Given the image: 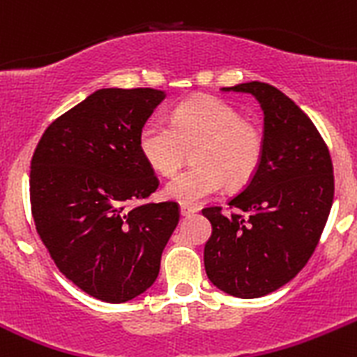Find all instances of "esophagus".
<instances>
[{"label": "esophagus", "instance_id": "1", "mask_svg": "<svg viewBox=\"0 0 357 357\" xmlns=\"http://www.w3.org/2000/svg\"><path fill=\"white\" fill-rule=\"evenodd\" d=\"M179 211H181V216H192L193 213H197V207L188 206V204H181V206H179Z\"/></svg>", "mask_w": 357, "mask_h": 357}]
</instances>
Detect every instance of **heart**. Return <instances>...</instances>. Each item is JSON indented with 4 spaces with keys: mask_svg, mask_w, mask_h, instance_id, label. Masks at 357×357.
Listing matches in <instances>:
<instances>
[{
    "mask_svg": "<svg viewBox=\"0 0 357 357\" xmlns=\"http://www.w3.org/2000/svg\"><path fill=\"white\" fill-rule=\"evenodd\" d=\"M192 153L193 167L165 185V197L197 204L228 188L248 185L265 155V132L235 106L218 98L183 101L172 112L171 123L151 119L139 132V150L155 172L172 176Z\"/></svg>",
    "mask_w": 357,
    "mask_h": 357,
    "instance_id": "b5f03b06",
    "label": "heart"
}]
</instances>
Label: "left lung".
Listing matches in <instances>:
<instances>
[{
  "label": "left lung",
  "instance_id": "1",
  "mask_svg": "<svg viewBox=\"0 0 357 357\" xmlns=\"http://www.w3.org/2000/svg\"><path fill=\"white\" fill-rule=\"evenodd\" d=\"M252 94L263 108L265 155L255 178L221 206L204 207L213 225L204 248L209 281L238 298H258L291 281L324 230L335 178L330 150L312 120L275 86H225Z\"/></svg>",
  "mask_w": 357,
  "mask_h": 357
}]
</instances>
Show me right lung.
Segmentation results:
<instances>
[{
  "mask_svg": "<svg viewBox=\"0 0 357 357\" xmlns=\"http://www.w3.org/2000/svg\"><path fill=\"white\" fill-rule=\"evenodd\" d=\"M164 98L155 89H101L55 119L31 158L38 235L59 271L102 302L146 291L178 227V202L148 200L158 178L139 150Z\"/></svg>",
  "mask_w": 357,
  "mask_h": 357,
  "instance_id": "add662e5",
  "label": "right lung"
}]
</instances>
